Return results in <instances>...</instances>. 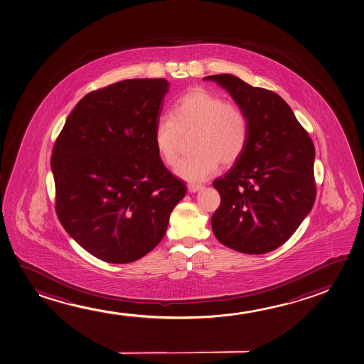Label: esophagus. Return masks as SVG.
Returning a JSON list of instances; mask_svg holds the SVG:
<instances>
[{
    "mask_svg": "<svg viewBox=\"0 0 364 364\" xmlns=\"http://www.w3.org/2000/svg\"><path fill=\"white\" fill-rule=\"evenodd\" d=\"M203 186L201 185L198 184H190L188 185V190H189L190 193H196V191H199Z\"/></svg>",
    "mask_w": 364,
    "mask_h": 364,
    "instance_id": "obj_1",
    "label": "esophagus"
}]
</instances>
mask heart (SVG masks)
<instances>
[{
  "label": "heart",
  "instance_id": "heart-1",
  "mask_svg": "<svg viewBox=\"0 0 364 364\" xmlns=\"http://www.w3.org/2000/svg\"><path fill=\"white\" fill-rule=\"evenodd\" d=\"M189 135L193 153L180 161L175 173L199 183L210 178L220 163L230 166L242 158L248 145V117L237 102L194 87L175 101L171 119L160 117L155 124L154 145L166 166L178 163L183 137Z\"/></svg>",
  "mask_w": 364,
  "mask_h": 364
}]
</instances>
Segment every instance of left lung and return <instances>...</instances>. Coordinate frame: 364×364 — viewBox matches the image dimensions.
Returning <instances> with one entry per match:
<instances>
[{"label":"left lung","mask_w":364,"mask_h":364,"mask_svg":"<svg viewBox=\"0 0 364 364\" xmlns=\"http://www.w3.org/2000/svg\"><path fill=\"white\" fill-rule=\"evenodd\" d=\"M205 79L229 91L249 122L242 158L213 183L220 194L211 216L213 232L232 250L268 253L294 234L313 208L314 144L278 94L234 75Z\"/></svg>","instance_id":"obj_1"}]
</instances>
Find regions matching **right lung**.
Segmentation results:
<instances>
[{"instance_id":"obj_1","label":"right lung","mask_w":364,"mask_h":364,"mask_svg":"<svg viewBox=\"0 0 364 364\" xmlns=\"http://www.w3.org/2000/svg\"><path fill=\"white\" fill-rule=\"evenodd\" d=\"M168 91L165 79L124 80L94 90L70 112L53 145L58 220L106 263H132L151 252L186 193L154 145Z\"/></svg>"}]
</instances>
